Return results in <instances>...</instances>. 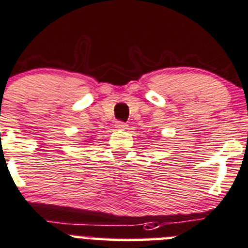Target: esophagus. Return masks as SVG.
Segmentation results:
<instances>
[{
	"instance_id": "34e87169",
	"label": "esophagus",
	"mask_w": 248,
	"mask_h": 248,
	"mask_svg": "<svg viewBox=\"0 0 248 248\" xmlns=\"http://www.w3.org/2000/svg\"><path fill=\"white\" fill-rule=\"evenodd\" d=\"M115 126H116V128H119V129H126L127 127H128V124H124V122H122V121H117Z\"/></svg>"
}]
</instances>
